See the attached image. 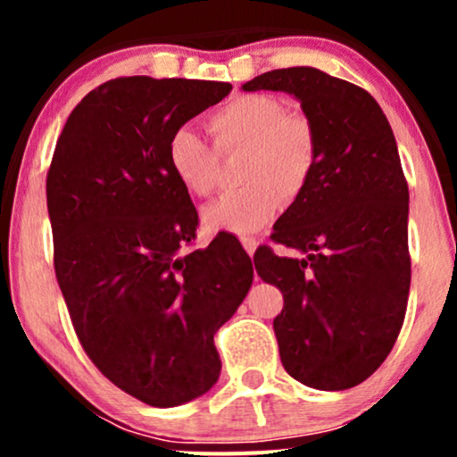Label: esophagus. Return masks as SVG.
I'll return each instance as SVG.
<instances>
[{
  "mask_svg": "<svg viewBox=\"0 0 457 457\" xmlns=\"http://www.w3.org/2000/svg\"><path fill=\"white\" fill-rule=\"evenodd\" d=\"M240 243H243L246 253H249V255L255 253V246H258V240L251 238V236H243V238H240Z\"/></svg>",
  "mask_w": 457,
  "mask_h": 457,
  "instance_id": "1",
  "label": "esophagus"
}]
</instances>
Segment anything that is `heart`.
Segmentation results:
<instances>
[{
	"label": "heart",
	"mask_w": 457,
	"mask_h": 457,
	"mask_svg": "<svg viewBox=\"0 0 457 457\" xmlns=\"http://www.w3.org/2000/svg\"><path fill=\"white\" fill-rule=\"evenodd\" d=\"M214 150L191 129H178L167 139L165 159L171 176L193 199L211 197L217 188L219 156L245 152L240 185L204 211L212 232L251 234L275 217L281 204L303 195L318 165V133L301 112H283L279 98L243 94L206 122Z\"/></svg>",
	"instance_id": "heart-1"
}]
</instances>
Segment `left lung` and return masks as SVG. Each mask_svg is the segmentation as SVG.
Returning a JSON list of instances; mask_svg holds the SVG:
<instances>
[{"instance_id": "left-lung-1", "label": "left lung", "mask_w": 457, "mask_h": 457, "mask_svg": "<svg viewBox=\"0 0 457 457\" xmlns=\"http://www.w3.org/2000/svg\"><path fill=\"white\" fill-rule=\"evenodd\" d=\"M243 90L295 94L316 127V171L270 234L307 258L262 246L253 262L283 295L272 328L287 374L350 389L389 356L406 316L408 182L395 137L370 92L318 68L264 72Z\"/></svg>"}]
</instances>
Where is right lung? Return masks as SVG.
Instances as JSON below:
<instances>
[{
	"label": "right lung",
	"instance_id": "right-lung-1",
	"mask_svg": "<svg viewBox=\"0 0 457 457\" xmlns=\"http://www.w3.org/2000/svg\"><path fill=\"white\" fill-rule=\"evenodd\" d=\"M195 79L118 77L72 109L46 171L54 264L72 328L98 371L170 408L217 382L214 333L253 281L228 238L182 253L197 211L167 167L171 133L228 96Z\"/></svg>",
	"mask_w": 457,
	"mask_h": 457
}]
</instances>
